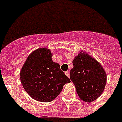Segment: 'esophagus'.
<instances>
[{"mask_svg":"<svg viewBox=\"0 0 122 122\" xmlns=\"http://www.w3.org/2000/svg\"><path fill=\"white\" fill-rule=\"evenodd\" d=\"M65 75H66L68 77H70V72H69V71H65Z\"/></svg>","mask_w":122,"mask_h":122,"instance_id":"esophagus-1","label":"esophagus"}]
</instances>
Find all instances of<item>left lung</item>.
I'll return each mask as SVG.
<instances>
[{
  "label": "left lung",
  "instance_id": "left-lung-1",
  "mask_svg": "<svg viewBox=\"0 0 122 122\" xmlns=\"http://www.w3.org/2000/svg\"><path fill=\"white\" fill-rule=\"evenodd\" d=\"M70 80L75 85L78 96L91 102L100 96L106 83V74L102 66L87 54L80 52L73 61Z\"/></svg>",
  "mask_w": 122,
  "mask_h": 122
}]
</instances>
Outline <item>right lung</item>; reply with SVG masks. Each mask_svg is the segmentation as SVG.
<instances>
[{
	"label": "right lung",
	"mask_w": 122,
	"mask_h": 122,
	"mask_svg": "<svg viewBox=\"0 0 122 122\" xmlns=\"http://www.w3.org/2000/svg\"><path fill=\"white\" fill-rule=\"evenodd\" d=\"M52 54L46 48L31 52L20 72L23 87L35 100L47 102L56 97L63 85L70 80L60 66L52 60Z\"/></svg>",
	"instance_id": "1"
}]
</instances>
